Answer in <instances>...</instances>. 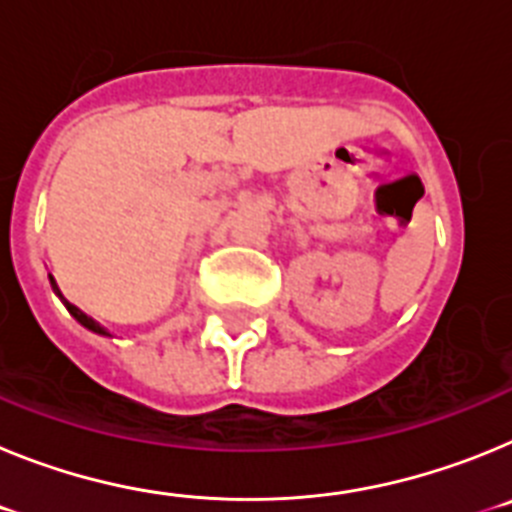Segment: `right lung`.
<instances>
[{
    "mask_svg": "<svg viewBox=\"0 0 512 512\" xmlns=\"http://www.w3.org/2000/svg\"><path fill=\"white\" fill-rule=\"evenodd\" d=\"M51 287H53V292H56V295H58V297H61V300H63V295H61V289H58L56 279H53V277H51ZM63 305H66V310H69V312H71V315H74V318H76V320H79V323H81V325H84V328L94 330V333H99V336H110V333H107V330H104V328H102V325H99V323H97V320H92V318H89L87 312H81V310H79V307H76V305H71V302H69V300H63Z\"/></svg>",
    "mask_w": 512,
    "mask_h": 512,
    "instance_id": "1",
    "label": "right lung"
}]
</instances>
